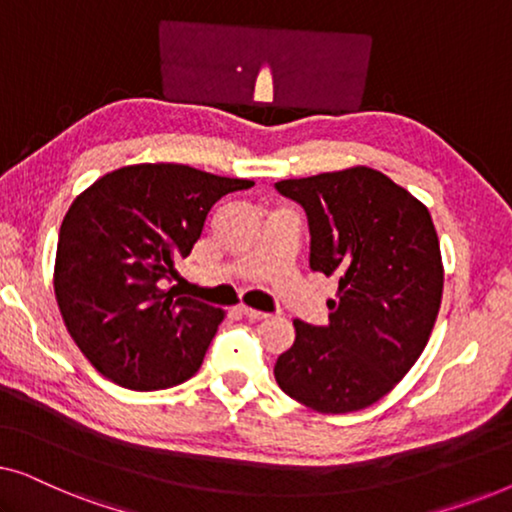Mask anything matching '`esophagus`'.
<instances>
[{"instance_id": "1", "label": "esophagus", "mask_w": 512, "mask_h": 512, "mask_svg": "<svg viewBox=\"0 0 512 512\" xmlns=\"http://www.w3.org/2000/svg\"><path fill=\"white\" fill-rule=\"evenodd\" d=\"M240 314H244V317H247V319H254V321L268 317V314H265V312H261V310H251V307H247V305H242V307H240Z\"/></svg>"}]
</instances>
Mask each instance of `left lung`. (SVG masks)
Here are the masks:
<instances>
[{
  "instance_id": "8db88e82",
  "label": "left lung",
  "mask_w": 512,
  "mask_h": 512,
  "mask_svg": "<svg viewBox=\"0 0 512 512\" xmlns=\"http://www.w3.org/2000/svg\"><path fill=\"white\" fill-rule=\"evenodd\" d=\"M275 188L305 209L310 268L338 279L326 326L293 321L275 380L317 412L368 408L415 366L436 324L443 263L429 209L370 167Z\"/></svg>"
}]
</instances>
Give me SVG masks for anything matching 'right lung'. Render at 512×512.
I'll return each mask as SVG.
<instances>
[{
  "mask_svg": "<svg viewBox=\"0 0 512 512\" xmlns=\"http://www.w3.org/2000/svg\"><path fill=\"white\" fill-rule=\"evenodd\" d=\"M254 181L174 163L104 174L72 202L58 235L55 298L83 356L135 391L198 373L223 312L165 291L223 195Z\"/></svg>",
  "mask_w": 512,
  "mask_h": 512,
  "instance_id": "obj_1",
  "label": "right lung"
}]
</instances>
